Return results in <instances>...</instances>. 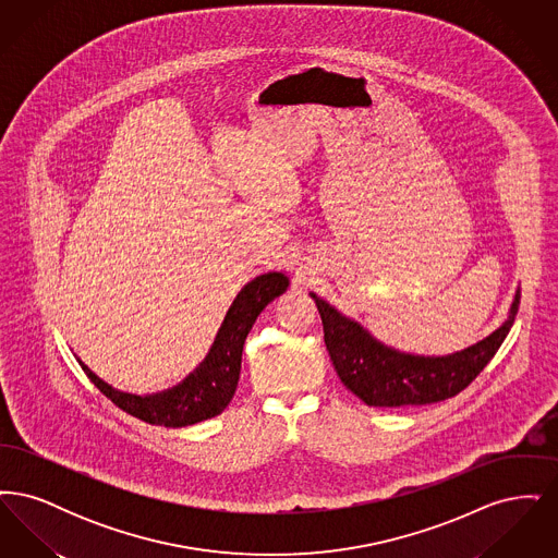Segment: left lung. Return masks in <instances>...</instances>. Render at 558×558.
Returning a JSON list of instances; mask_svg holds the SVG:
<instances>
[{"mask_svg":"<svg viewBox=\"0 0 558 558\" xmlns=\"http://www.w3.org/2000/svg\"><path fill=\"white\" fill-rule=\"evenodd\" d=\"M324 326V343L341 383L366 405L399 408L425 405L464 391L505 343L519 312L517 291L505 324L478 341L444 357L401 353L383 345L357 322L345 318L312 292Z\"/></svg>","mask_w":558,"mask_h":558,"instance_id":"obj_1","label":"left lung"}]
</instances>
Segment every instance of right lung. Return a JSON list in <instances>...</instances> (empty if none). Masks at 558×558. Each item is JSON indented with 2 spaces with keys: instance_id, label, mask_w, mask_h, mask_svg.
Returning <instances> with one entry per match:
<instances>
[{
  "instance_id": "obj_1",
  "label": "right lung",
  "mask_w": 558,
  "mask_h": 558,
  "mask_svg": "<svg viewBox=\"0 0 558 558\" xmlns=\"http://www.w3.org/2000/svg\"><path fill=\"white\" fill-rule=\"evenodd\" d=\"M287 289L289 278L282 271H269L251 280L230 305L226 319L213 341L211 351L207 353L203 364L192 374H187L178 387L167 389L162 393H123L112 389L80 360L81 368L114 405H119L123 412L148 425L169 428L196 425L201 421L221 414L234 398L246 335L253 328L257 316L266 310L267 303H271Z\"/></svg>"
}]
</instances>
